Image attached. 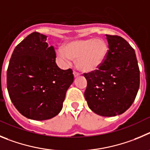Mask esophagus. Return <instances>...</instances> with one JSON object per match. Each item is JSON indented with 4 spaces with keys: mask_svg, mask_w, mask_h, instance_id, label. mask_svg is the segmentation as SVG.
I'll return each mask as SVG.
<instances>
[{
    "mask_svg": "<svg viewBox=\"0 0 150 150\" xmlns=\"http://www.w3.org/2000/svg\"><path fill=\"white\" fill-rule=\"evenodd\" d=\"M73 75H74V76H75V77H78L79 75H80V73H79L78 72H77V71H75V70H74Z\"/></svg>",
    "mask_w": 150,
    "mask_h": 150,
    "instance_id": "34e87169",
    "label": "esophagus"
}]
</instances>
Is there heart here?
<instances>
[{"instance_id": "1", "label": "heart", "mask_w": 150, "mask_h": 150, "mask_svg": "<svg viewBox=\"0 0 150 150\" xmlns=\"http://www.w3.org/2000/svg\"><path fill=\"white\" fill-rule=\"evenodd\" d=\"M108 50V45L104 40L90 38L67 43L64 48L57 49V55L66 63H71L72 58L77 59L79 69L85 72H92L102 65Z\"/></svg>"}]
</instances>
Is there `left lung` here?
<instances>
[{"label": "left lung", "mask_w": 150, "mask_h": 150, "mask_svg": "<svg viewBox=\"0 0 150 150\" xmlns=\"http://www.w3.org/2000/svg\"><path fill=\"white\" fill-rule=\"evenodd\" d=\"M108 53L98 69L83 73L87 81L85 99L94 113L103 117L120 115L130 108L140 86L135 52L125 39L106 34Z\"/></svg>", "instance_id": "obj_1"}]
</instances>
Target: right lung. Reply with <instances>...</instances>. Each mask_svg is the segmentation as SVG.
Masks as SVG:
<instances>
[{
    "label": "right lung",
    "instance_id": "obj_1",
    "mask_svg": "<svg viewBox=\"0 0 150 150\" xmlns=\"http://www.w3.org/2000/svg\"><path fill=\"white\" fill-rule=\"evenodd\" d=\"M46 40L37 32L28 35L15 48L6 72L12 102L20 114L34 120H49L60 113L74 81L72 69L57 67L54 48Z\"/></svg>",
    "mask_w": 150,
    "mask_h": 150
}]
</instances>
